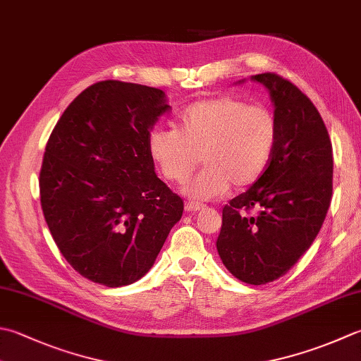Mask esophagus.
Returning <instances> with one entry per match:
<instances>
[{"label":"esophagus","instance_id":"1","mask_svg":"<svg viewBox=\"0 0 361 361\" xmlns=\"http://www.w3.org/2000/svg\"><path fill=\"white\" fill-rule=\"evenodd\" d=\"M203 208H204L203 204L194 203V202H186V204H185V209L188 211V213H197V211H200Z\"/></svg>","mask_w":361,"mask_h":361}]
</instances>
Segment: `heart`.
<instances>
[{
    "mask_svg": "<svg viewBox=\"0 0 361 361\" xmlns=\"http://www.w3.org/2000/svg\"><path fill=\"white\" fill-rule=\"evenodd\" d=\"M176 128L148 134V154L167 181L181 185L200 164L203 171L185 188L195 200H211L230 185L245 189L263 176L274 157L279 123L264 106L233 97L207 98L176 116Z\"/></svg>",
    "mask_w": 361,
    "mask_h": 361,
    "instance_id": "obj_1",
    "label": "heart"
}]
</instances>
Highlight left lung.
<instances>
[{
  "mask_svg": "<svg viewBox=\"0 0 361 361\" xmlns=\"http://www.w3.org/2000/svg\"><path fill=\"white\" fill-rule=\"evenodd\" d=\"M252 81L269 90L277 147L263 176L224 207L216 247L238 280L266 285L291 269L319 233L334 189V153L321 114L299 87L275 73Z\"/></svg>",
  "mask_w": 361,
  "mask_h": 361,
  "instance_id": "1",
  "label": "left lung"
}]
</instances>
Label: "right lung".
Wrapping results in <instances>:
<instances>
[{"mask_svg":"<svg viewBox=\"0 0 361 361\" xmlns=\"http://www.w3.org/2000/svg\"><path fill=\"white\" fill-rule=\"evenodd\" d=\"M171 109L161 89L100 81L63 111L40 169V204L56 245L108 288L152 269L183 200L154 173L147 139Z\"/></svg>","mask_w":361,"mask_h":361,"instance_id":"add662e5","label":"right lung"}]
</instances>
